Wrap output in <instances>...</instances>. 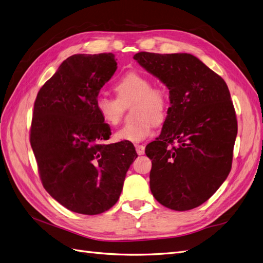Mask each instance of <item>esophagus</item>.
<instances>
[{"label": "esophagus", "instance_id": "obj_1", "mask_svg": "<svg viewBox=\"0 0 263 263\" xmlns=\"http://www.w3.org/2000/svg\"><path fill=\"white\" fill-rule=\"evenodd\" d=\"M136 151L139 156L144 155L145 154V146L144 145H136Z\"/></svg>", "mask_w": 263, "mask_h": 263}]
</instances>
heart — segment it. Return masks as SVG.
I'll list each match as a JSON object with an SVG mask.
<instances>
[{
	"label": "heart",
	"mask_w": 263,
	"mask_h": 263,
	"mask_svg": "<svg viewBox=\"0 0 263 263\" xmlns=\"http://www.w3.org/2000/svg\"><path fill=\"white\" fill-rule=\"evenodd\" d=\"M117 99L99 94L95 108L107 125L115 126L121 122L124 106L135 103L134 123L119 128L114 137L118 141L140 142L150 136L155 125H161L168 115L169 94L161 87H154L151 79L139 72H128L114 85Z\"/></svg>",
	"instance_id": "1"
}]
</instances>
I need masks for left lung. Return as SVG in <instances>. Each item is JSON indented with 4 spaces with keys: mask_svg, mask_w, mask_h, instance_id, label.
<instances>
[{
    "mask_svg": "<svg viewBox=\"0 0 263 263\" xmlns=\"http://www.w3.org/2000/svg\"><path fill=\"white\" fill-rule=\"evenodd\" d=\"M134 59L170 94L160 136L145 150L151 193L170 210L195 209L232 169L238 126L228 86L193 54L141 51Z\"/></svg>",
    "mask_w": 263,
    "mask_h": 263,
    "instance_id": "8db88e82",
    "label": "left lung"
}]
</instances>
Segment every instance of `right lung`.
Wrapping results in <instances>:
<instances>
[{"mask_svg":"<svg viewBox=\"0 0 263 263\" xmlns=\"http://www.w3.org/2000/svg\"><path fill=\"white\" fill-rule=\"evenodd\" d=\"M117 69L113 53L73 54L39 90L30 145L45 190L66 209L84 215L109 210L118 201L134 145H106L110 128L95 99Z\"/></svg>","mask_w":263,"mask_h":263,"instance_id":"right-lung-1","label":"right lung"}]
</instances>
